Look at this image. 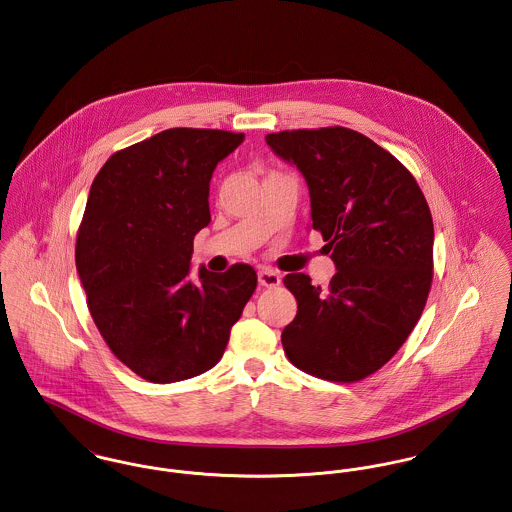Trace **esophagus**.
<instances>
[{
    "label": "esophagus",
    "instance_id": "esophagus-1",
    "mask_svg": "<svg viewBox=\"0 0 512 512\" xmlns=\"http://www.w3.org/2000/svg\"><path fill=\"white\" fill-rule=\"evenodd\" d=\"M259 284L267 286V288H273V286L280 284V276L276 275L275 271L265 267V269L259 271Z\"/></svg>",
    "mask_w": 512,
    "mask_h": 512
}]
</instances>
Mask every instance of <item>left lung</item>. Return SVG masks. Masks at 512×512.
<instances>
[{
  "instance_id": "left-lung-1",
  "label": "left lung",
  "mask_w": 512,
  "mask_h": 512,
  "mask_svg": "<svg viewBox=\"0 0 512 512\" xmlns=\"http://www.w3.org/2000/svg\"><path fill=\"white\" fill-rule=\"evenodd\" d=\"M304 175L312 228L337 267L329 288L284 276L298 312L282 331L288 360L321 380L380 370L417 325L433 282V216L409 169L343 126L267 134Z\"/></svg>"
}]
</instances>
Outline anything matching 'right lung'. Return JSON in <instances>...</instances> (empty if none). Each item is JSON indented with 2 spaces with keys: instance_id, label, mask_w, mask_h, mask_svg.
Here are the masks:
<instances>
[{
  "instance_id": "right-lung-1",
  "label": "right lung",
  "mask_w": 512,
  "mask_h": 512,
  "mask_svg": "<svg viewBox=\"0 0 512 512\" xmlns=\"http://www.w3.org/2000/svg\"><path fill=\"white\" fill-rule=\"evenodd\" d=\"M243 134L169 128L105 161L76 241L87 308L122 364L154 384L198 376L222 358L257 288L245 263L191 280L193 239L210 222V179Z\"/></svg>"
}]
</instances>
